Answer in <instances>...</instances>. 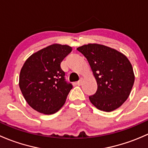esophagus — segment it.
<instances>
[{"instance_id": "esophagus-1", "label": "esophagus", "mask_w": 148, "mask_h": 148, "mask_svg": "<svg viewBox=\"0 0 148 148\" xmlns=\"http://www.w3.org/2000/svg\"><path fill=\"white\" fill-rule=\"evenodd\" d=\"M82 82H83V78H81L79 80L78 82H77V85H79V86H80V85H82Z\"/></svg>"}]
</instances>
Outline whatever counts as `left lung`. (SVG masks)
Wrapping results in <instances>:
<instances>
[{
	"label": "left lung",
	"instance_id": "1",
	"mask_svg": "<svg viewBox=\"0 0 148 148\" xmlns=\"http://www.w3.org/2000/svg\"><path fill=\"white\" fill-rule=\"evenodd\" d=\"M86 58L97 84V90L89 97L99 110L112 112L119 108L129 97L135 82L133 69L125 54L98 44L77 48Z\"/></svg>",
	"mask_w": 148,
	"mask_h": 148
}]
</instances>
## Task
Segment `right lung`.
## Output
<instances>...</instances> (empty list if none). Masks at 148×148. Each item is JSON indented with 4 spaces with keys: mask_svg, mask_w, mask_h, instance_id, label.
<instances>
[{
    "mask_svg": "<svg viewBox=\"0 0 148 148\" xmlns=\"http://www.w3.org/2000/svg\"><path fill=\"white\" fill-rule=\"evenodd\" d=\"M71 50L68 45L53 44L34 53L23 64L19 87L36 111L52 114L64 104L72 85L65 81L61 63Z\"/></svg>",
    "mask_w": 148,
    "mask_h": 148,
    "instance_id": "right-lung-1",
    "label": "right lung"
}]
</instances>
